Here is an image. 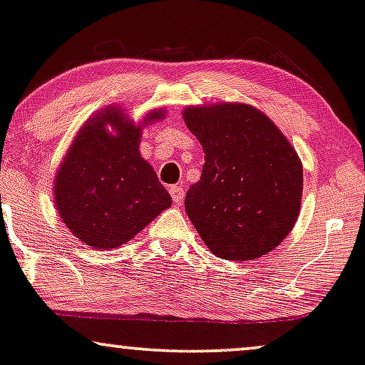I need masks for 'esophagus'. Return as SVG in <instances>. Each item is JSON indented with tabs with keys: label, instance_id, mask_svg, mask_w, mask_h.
<instances>
[{
	"label": "esophagus",
	"instance_id": "1",
	"mask_svg": "<svg viewBox=\"0 0 365 365\" xmlns=\"http://www.w3.org/2000/svg\"><path fill=\"white\" fill-rule=\"evenodd\" d=\"M168 190H170V195H172L175 204H180V202L183 200V190H182V187L172 185V187L168 188Z\"/></svg>",
	"mask_w": 365,
	"mask_h": 365
}]
</instances>
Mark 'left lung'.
<instances>
[{
	"instance_id": "8db88e82",
	"label": "left lung",
	"mask_w": 365,
	"mask_h": 365,
	"mask_svg": "<svg viewBox=\"0 0 365 365\" xmlns=\"http://www.w3.org/2000/svg\"><path fill=\"white\" fill-rule=\"evenodd\" d=\"M187 128L205 153L185 210L212 255L264 256L292 232L302 209L303 165L281 129L255 106H188Z\"/></svg>"
}]
</instances>
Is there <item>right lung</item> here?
Instances as JSON below:
<instances>
[{
	"label": "right lung",
	"mask_w": 365,
	"mask_h": 365,
	"mask_svg": "<svg viewBox=\"0 0 365 365\" xmlns=\"http://www.w3.org/2000/svg\"><path fill=\"white\" fill-rule=\"evenodd\" d=\"M165 119L153 109L136 124L108 106L82 124L53 180V204L87 246L116 249L172 205V197L140 153L143 128Z\"/></svg>",
	"instance_id": "1"
}]
</instances>
